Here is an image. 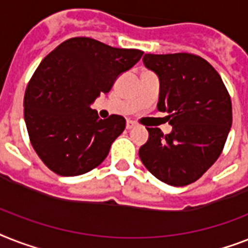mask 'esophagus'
<instances>
[{"instance_id":"obj_1","label":"esophagus","mask_w":248,"mask_h":248,"mask_svg":"<svg viewBox=\"0 0 248 248\" xmlns=\"http://www.w3.org/2000/svg\"><path fill=\"white\" fill-rule=\"evenodd\" d=\"M135 126H136V124H135L134 121H127V124H126V128H127V130H131V128H134Z\"/></svg>"}]
</instances>
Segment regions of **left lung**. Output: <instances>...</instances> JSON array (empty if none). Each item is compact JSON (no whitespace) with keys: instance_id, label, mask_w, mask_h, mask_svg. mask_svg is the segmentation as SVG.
I'll use <instances>...</instances> for the list:
<instances>
[{"instance_id":"1","label":"left lung","mask_w":248,"mask_h":248,"mask_svg":"<svg viewBox=\"0 0 248 248\" xmlns=\"http://www.w3.org/2000/svg\"><path fill=\"white\" fill-rule=\"evenodd\" d=\"M142 62L158 76L156 107L170 113L172 131L146 128L149 139L139 156L159 181L186 186L220 155L232 126L231 98L217 70L199 56L149 53Z\"/></svg>"}]
</instances>
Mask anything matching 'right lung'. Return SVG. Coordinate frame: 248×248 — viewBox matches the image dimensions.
<instances>
[{
    "mask_svg": "<svg viewBox=\"0 0 248 248\" xmlns=\"http://www.w3.org/2000/svg\"><path fill=\"white\" fill-rule=\"evenodd\" d=\"M142 53L78 37L65 40L40 62L26 86L24 118L34 150L49 170L80 176L107 158L126 121L118 114L102 120L90 106Z\"/></svg>",
    "mask_w": 248,
    "mask_h": 248,
    "instance_id": "add662e5",
    "label": "right lung"
}]
</instances>
